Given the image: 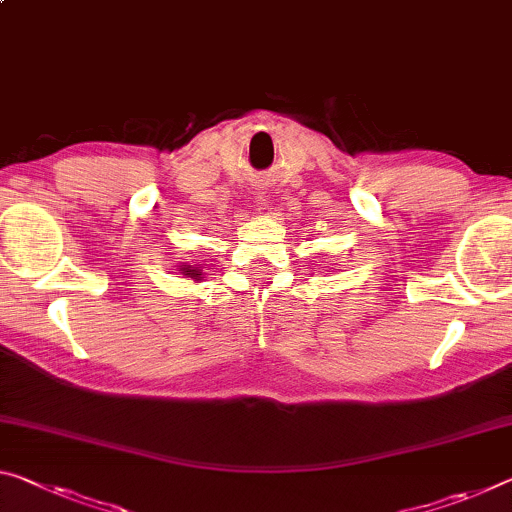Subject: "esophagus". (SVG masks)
I'll list each match as a JSON object with an SVG mask.
<instances>
[{
  "mask_svg": "<svg viewBox=\"0 0 512 512\" xmlns=\"http://www.w3.org/2000/svg\"><path fill=\"white\" fill-rule=\"evenodd\" d=\"M255 198L259 200V205H264V202H262L264 200V186H259V184L255 186Z\"/></svg>",
  "mask_w": 512,
  "mask_h": 512,
  "instance_id": "34e87169",
  "label": "esophagus"
}]
</instances>
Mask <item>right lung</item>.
I'll list each match as a JSON object with an SVG mask.
<instances>
[{"mask_svg": "<svg viewBox=\"0 0 512 512\" xmlns=\"http://www.w3.org/2000/svg\"><path fill=\"white\" fill-rule=\"evenodd\" d=\"M180 273L186 275V278H191V280H200V275H202L200 266H191V264H182Z\"/></svg>", "mask_w": 512, "mask_h": 512, "instance_id": "1", "label": "right lung"}]
</instances>
